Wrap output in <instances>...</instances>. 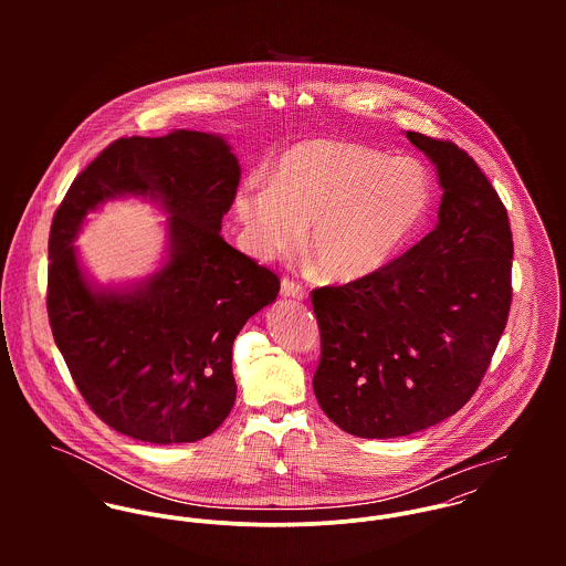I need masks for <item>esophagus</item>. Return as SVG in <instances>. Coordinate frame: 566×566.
I'll return each instance as SVG.
<instances>
[{"label":"esophagus","mask_w":566,"mask_h":566,"mask_svg":"<svg viewBox=\"0 0 566 566\" xmlns=\"http://www.w3.org/2000/svg\"><path fill=\"white\" fill-rule=\"evenodd\" d=\"M281 296L285 298H296V301H305L307 298V290L301 283H294L290 279L281 281Z\"/></svg>","instance_id":"1"}]
</instances>
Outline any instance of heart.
Here are the masks:
<instances>
[{
    "mask_svg": "<svg viewBox=\"0 0 566 566\" xmlns=\"http://www.w3.org/2000/svg\"><path fill=\"white\" fill-rule=\"evenodd\" d=\"M233 207L252 256L272 261L294 252L310 224V254L321 272L353 283L384 270L420 229L431 180L407 157L305 139L279 157L272 180H243Z\"/></svg>",
    "mask_w": 566,
    "mask_h": 566,
    "instance_id": "1",
    "label": "heart"
}]
</instances>
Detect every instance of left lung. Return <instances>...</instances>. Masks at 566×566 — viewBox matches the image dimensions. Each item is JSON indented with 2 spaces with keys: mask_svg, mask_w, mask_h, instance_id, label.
<instances>
[{
  "mask_svg": "<svg viewBox=\"0 0 566 566\" xmlns=\"http://www.w3.org/2000/svg\"><path fill=\"white\" fill-rule=\"evenodd\" d=\"M405 137L436 165V229L377 274L312 292L323 339L314 392L357 438L409 436L462 409L512 301V231L484 171L451 142Z\"/></svg>",
  "mask_w": 566,
  "mask_h": 566,
  "instance_id": "left-lung-1",
  "label": "left lung"
}]
</instances>
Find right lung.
<instances>
[{
  "label": "right lung",
  "instance_id": "obj_1",
  "mask_svg": "<svg viewBox=\"0 0 566 566\" xmlns=\"http://www.w3.org/2000/svg\"><path fill=\"white\" fill-rule=\"evenodd\" d=\"M242 167L222 135L171 130L113 142L72 182L50 231L48 314L88 407L115 431L180 444L213 433L235 403L233 342L276 301L279 276L224 242ZM142 197L168 216L163 265L99 286L73 242L108 199Z\"/></svg>",
  "mask_w": 566,
  "mask_h": 566
}]
</instances>
